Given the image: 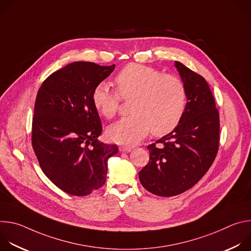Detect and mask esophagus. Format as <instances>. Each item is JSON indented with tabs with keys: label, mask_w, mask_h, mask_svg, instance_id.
Segmentation results:
<instances>
[{
	"label": "esophagus",
	"mask_w": 251,
	"mask_h": 251,
	"mask_svg": "<svg viewBox=\"0 0 251 251\" xmlns=\"http://www.w3.org/2000/svg\"><path fill=\"white\" fill-rule=\"evenodd\" d=\"M119 151L121 153H129L132 151V149L130 147H119Z\"/></svg>",
	"instance_id": "esophagus-1"
}]
</instances>
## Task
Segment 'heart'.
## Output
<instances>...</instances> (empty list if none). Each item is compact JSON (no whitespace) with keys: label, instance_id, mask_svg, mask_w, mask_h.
Returning <instances> with one entry per match:
<instances>
[{"label":"heart","instance_id":"obj_1","mask_svg":"<svg viewBox=\"0 0 251 251\" xmlns=\"http://www.w3.org/2000/svg\"><path fill=\"white\" fill-rule=\"evenodd\" d=\"M118 94L108 84H97L91 95L93 106L105 118H112L119 108L120 97L133 99L132 115L107 129L108 138L121 145L133 146L150 130L156 136L172 132L182 120L187 105L184 82L175 75L138 63L126 65L115 77Z\"/></svg>","mask_w":251,"mask_h":251}]
</instances>
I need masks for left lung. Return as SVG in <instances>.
I'll use <instances>...</instances> for the list:
<instances>
[{"mask_svg":"<svg viewBox=\"0 0 251 251\" xmlns=\"http://www.w3.org/2000/svg\"><path fill=\"white\" fill-rule=\"evenodd\" d=\"M175 66L187 90L185 113L178 125L147 148L150 161L139 172L141 185L160 197L180 195L195 186L216 159L220 115L205 79L182 62Z\"/></svg>","mask_w":251,"mask_h":251,"instance_id":"8db88e82","label":"left lung"}]
</instances>
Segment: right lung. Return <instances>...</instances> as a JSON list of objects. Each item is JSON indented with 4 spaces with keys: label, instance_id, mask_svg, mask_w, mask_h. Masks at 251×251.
<instances>
[{
    "label": "right lung",
    "instance_id": "add662e5",
    "mask_svg": "<svg viewBox=\"0 0 251 251\" xmlns=\"http://www.w3.org/2000/svg\"><path fill=\"white\" fill-rule=\"evenodd\" d=\"M115 64L75 61L51 74L39 89L31 144L45 175L63 192L83 197L106 182L107 161L118 152L97 138L102 125L91 95Z\"/></svg>",
    "mask_w": 251,
    "mask_h": 251
}]
</instances>
